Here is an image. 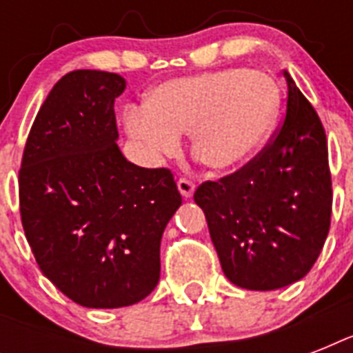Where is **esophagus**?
<instances>
[{"mask_svg":"<svg viewBox=\"0 0 353 353\" xmlns=\"http://www.w3.org/2000/svg\"><path fill=\"white\" fill-rule=\"evenodd\" d=\"M177 188H179V192H181V196L185 199L192 198L194 190H196V185H194L190 179H185V177H181L179 181H177Z\"/></svg>","mask_w":353,"mask_h":353,"instance_id":"esophagus-1","label":"esophagus"}]
</instances>
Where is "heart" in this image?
Masks as SVG:
<instances>
[{"label": "heart", "mask_w": 353, "mask_h": 353, "mask_svg": "<svg viewBox=\"0 0 353 353\" xmlns=\"http://www.w3.org/2000/svg\"><path fill=\"white\" fill-rule=\"evenodd\" d=\"M282 108L279 82L265 71L225 68L155 85L144 108H128L130 137L152 154H174L188 132L190 152L210 170L238 168L262 150Z\"/></svg>", "instance_id": "heart-1"}]
</instances>
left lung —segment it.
Listing matches in <instances>:
<instances>
[{
    "label": "left lung",
    "mask_w": 353,
    "mask_h": 353,
    "mask_svg": "<svg viewBox=\"0 0 353 353\" xmlns=\"http://www.w3.org/2000/svg\"><path fill=\"white\" fill-rule=\"evenodd\" d=\"M284 77L285 119L271 143L238 172L194 192L223 273L243 290H279L306 276L330 231L326 133L291 74Z\"/></svg>",
    "instance_id": "obj_1"
}]
</instances>
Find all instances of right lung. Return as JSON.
<instances>
[{
    "mask_svg": "<svg viewBox=\"0 0 353 353\" xmlns=\"http://www.w3.org/2000/svg\"><path fill=\"white\" fill-rule=\"evenodd\" d=\"M126 80L79 69L36 115L19 168V212L41 273L85 307L143 301L159 282L161 238L181 194L168 168L130 163L115 99Z\"/></svg>",
    "mask_w": 353,
    "mask_h": 353,
    "instance_id": "add662e5",
    "label": "right lung"
}]
</instances>
